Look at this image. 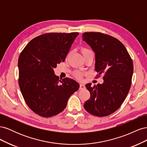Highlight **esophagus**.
<instances>
[{
	"label": "esophagus",
	"instance_id": "34e87169",
	"mask_svg": "<svg viewBox=\"0 0 147 147\" xmlns=\"http://www.w3.org/2000/svg\"><path fill=\"white\" fill-rule=\"evenodd\" d=\"M84 88H85V85H84V84H83V83L80 84V90H84Z\"/></svg>",
	"mask_w": 147,
	"mask_h": 147
}]
</instances>
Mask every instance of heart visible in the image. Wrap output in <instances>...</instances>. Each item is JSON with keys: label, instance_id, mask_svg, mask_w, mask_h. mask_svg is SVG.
<instances>
[{"label": "heart", "instance_id": "b5f03b06", "mask_svg": "<svg viewBox=\"0 0 147 147\" xmlns=\"http://www.w3.org/2000/svg\"><path fill=\"white\" fill-rule=\"evenodd\" d=\"M81 51H82V53L83 56L88 55V54H90V53H92V52L91 50H90V49H88L87 48H84V47L82 48ZM74 75H75V76L78 78H81L82 77V73L79 72V71H77V72H75L74 73Z\"/></svg>", "mask_w": 147, "mask_h": 147}]
</instances>
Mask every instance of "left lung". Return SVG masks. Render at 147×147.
Instances as JSON below:
<instances>
[{
	"label": "left lung",
	"mask_w": 147,
	"mask_h": 147,
	"mask_svg": "<svg viewBox=\"0 0 147 147\" xmlns=\"http://www.w3.org/2000/svg\"><path fill=\"white\" fill-rule=\"evenodd\" d=\"M82 37L95 53V70L104 75L102 84H86L91 96L84 107L94 116H108L119 108L130 90L132 60L123 44L109 35L90 32Z\"/></svg>",
	"instance_id": "left-lung-1"
}]
</instances>
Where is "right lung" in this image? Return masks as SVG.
Here are the masks:
<instances>
[{
    "instance_id": "right-lung-1",
    "label": "right lung",
    "mask_w": 147,
    "mask_h": 147,
    "mask_svg": "<svg viewBox=\"0 0 147 147\" xmlns=\"http://www.w3.org/2000/svg\"><path fill=\"white\" fill-rule=\"evenodd\" d=\"M79 34L47 33L33 38L18 59L19 86L24 99L34 113L48 118L66 107L79 84L69 78L59 80L55 74L57 64L64 62Z\"/></svg>"
}]
</instances>
